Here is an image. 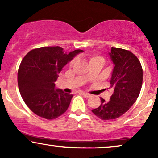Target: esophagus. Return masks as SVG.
<instances>
[{"instance_id": "1", "label": "esophagus", "mask_w": 158, "mask_h": 158, "mask_svg": "<svg viewBox=\"0 0 158 158\" xmlns=\"http://www.w3.org/2000/svg\"><path fill=\"white\" fill-rule=\"evenodd\" d=\"M82 95L84 96L85 97H86V98H88V97H90V94H87V93H85V92H82Z\"/></svg>"}]
</instances>
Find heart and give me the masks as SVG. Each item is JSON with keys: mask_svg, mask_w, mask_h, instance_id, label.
<instances>
[{"mask_svg": "<svg viewBox=\"0 0 158 158\" xmlns=\"http://www.w3.org/2000/svg\"><path fill=\"white\" fill-rule=\"evenodd\" d=\"M93 60H102L103 61V59L102 57H100V56H93L90 57V61H93ZM72 63H73V61Z\"/></svg>", "mask_w": 158, "mask_h": 158, "instance_id": "heart-1", "label": "heart"}]
</instances>
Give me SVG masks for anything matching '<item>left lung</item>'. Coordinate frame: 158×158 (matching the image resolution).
<instances>
[{
  "mask_svg": "<svg viewBox=\"0 0 158 158\" xmlns=\"http://www.w3.org/2000/svg\"><path fill=\"white\" fill-rule=\"evenodd\" d=\"M108 55L114 65L110 80L113 94L109 101L100 98V106L92 110L103 120L117 119L126 113L137 100L143 83L142 66L131 51L112 47Z\"/></svg>",
  "mask_w": 158,
  "mask_h": 158,
  "instance_id": "obj_1",
  "label": "left lung"
}]
</instances>
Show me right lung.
Masks as SVG:
<instances>
[{
	"label": "right lung",
	"mask_w": 158,
	"mask_h": 158,
	"mask_svg": "<svg viewBox=\"0 0 158 158\" xmlns=\"http://www.w3.org/2000/svg\"><path fill=\"white\" fill-rule=\"evenodd\" d=\"M83 50L64 52L60 47H43L30 51L18 71L20 94L28 108L47 119L59 117L68 110L73 95L56 88L62 68Z\"/></svg>",
	"instance_id": "add662e5"
}]
</instances>
